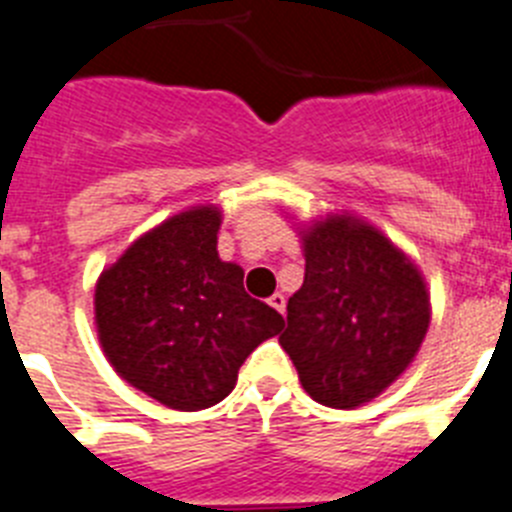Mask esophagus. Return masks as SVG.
<instances>
[{"label":"esophagus","mask_w":512,"mask_h":512,"mask_svg":"<svg viewBox=\"0 0 512 512\" xmlns=\"http://www.w3.org/2000/svg\"><path fill=\"white\" fill-rule=\"evenodd\" d=\"M269 305L274 307V310H279L284 315V307H287V300H284L282 292H277V295H271L269 297Z\"/></svg>","instance_id":"34e87169"}]
</instances>
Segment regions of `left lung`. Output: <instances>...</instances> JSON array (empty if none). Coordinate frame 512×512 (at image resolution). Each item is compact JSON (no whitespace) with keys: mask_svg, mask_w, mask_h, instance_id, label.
Instances as JSON below:
<instances>
[{"mask_svg":"<svg viewBox=\"0 0 512 512\" xmlns=\"http://www.w3.org/2000/svg\"><path fill=\"white\" fill-rule=\"evenodd\" d=\"M300 241L305 282L289 297L279 343L312 400L354 410L413 364L431 295L408 253L346 210L300 228Z\"/></svg>","mask_w":512,"mask_h":512,"instance_id":"8db88e82","label":"left lung"}]
</instances>
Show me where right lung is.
<instances>
[{
    "mask_svg": "<svg viewBox=\"0 0 512 512\" xmlns=\"http://www.w3.org/2000/svg\"><path fill=\"white\" fill-rule=\"evenodd\" d=\"M223 212L197 205L135 238L99 274L94 325L130 387L171 410H205L233 392L253 348L284 318L243 289V269L217 253Z\"/></svg>",
    "mask_w": 512,
    "mask_h": 512,
    "instance_id": "1",
    "label": "right lung"
}]
</instances>
